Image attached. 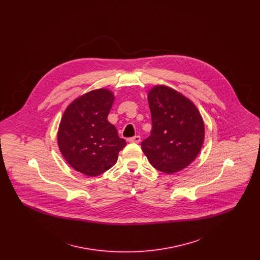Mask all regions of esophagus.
I'll return each mask as SVG.
<instances>
[{
	"mask_svg": "<svg viewBox=\"0 0 260 260\" xmlns=\"http://www.w3.org/2000/svg\"><path fill=\"white\" fill-rule=\"evenodd\" d=\"M140 140H141V138H140V136H134V137H131V138L128 139V141H129L131 143H139Z\"/></svg>",
	"mask_w": 260,
	"mask_h": 260,
	"instance_id": "esophagus-1",
	"label": "esophagus"
}]
</instances>
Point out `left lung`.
<instances>
[{"label": "left lung", "instance_id": "left-lung-1", "mask_svg": "<svg viewBox=\"0 0 260 260\" xmlns=\"http://www.w3.org/2000/svg\"><path fill=\"white\" fill-rule=\"evenodd\" d=\"M151 136L141 143L150 164L161 173L185 169L198 156L205 124L196 105L173 87L156 85L148 91Z\"/></svg>", "mask_w": 260, "mask_h": 260}]
</instances>
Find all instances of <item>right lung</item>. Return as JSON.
Returning a JSON list of instances; mask_svg holds the SVG:
<instances>
[{
	"mask_svg": "<svg viewBox=\"0 0 260 260\" xmlns=\"http://www.w3.org/2000/svg\"><path fill=\"white\" fill-rule=\"evenodd\" d=\"M108 88H98L74 99L63 113L57 144L63 158L74 170L88 176L108 171L126 145L107 120L114 102Z\"/></svg>",
	"mask_w": 260,
	"mask_h": 260,
	"instance_id": "add662e5",
	"label": "right lung"
}]
</instances>
